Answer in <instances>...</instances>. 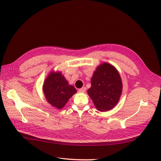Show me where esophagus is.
I'll list each match as a JSON object with an SVG mask.
<instances>
[{
  "instance_id": "obj_1",
  "label": "esophagus",
  "mask_w": 161,
  "mask_h": 161,
  "mask_svg": "<svg viewBox=\"0 0 161 161\" xmlns=\"http://www.w3.org/2000/svg\"><path fill=\"white\" fill-rule=\"evenodd\" d=\"M79 91L80 92H85V91H86V88L85 86H83V87H82L81 89H80L79 90Z\"/></svg>"
}]
</instances>
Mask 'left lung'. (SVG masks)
Returning a JSON list of instances; mask_svg holds the SVG:
<instances>
[{
	"mask_svg": "<svg viewBox=\"0 0 161 161\" xmlns=\"http://www.w3.org/2000/svg\"><path fill=\"white\" fill-rule=\"evenodd\" d=\"M121 91L122 82L118 72L112 65L103 63L97 68L87 92L96 108L106 111L118 103Z\"/></svg>",
	"mask_w": 161,
	"mask_h": 161,
	"instance_id": "obj_1",
	"label": "left lung"
}]
</instances>
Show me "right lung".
Returning <instances> with one entry per match:
<instances>
[{"instance_id": "right-lung-1", "label": "right lung", "mask_w": 161, "mask_h": 161, "mask_svg": "<svg viewBox=\"0 0 161 161\" xmlns=\"http://www.w3.org/2000/svg\"><path fill=\"white\" fill-rule=\"evenodd\" d=\"M43 92L48 103L57 109H62L70 97L76 92L75 88L60 72H51L43 86Z\"/></svg>"}]
</instances>
